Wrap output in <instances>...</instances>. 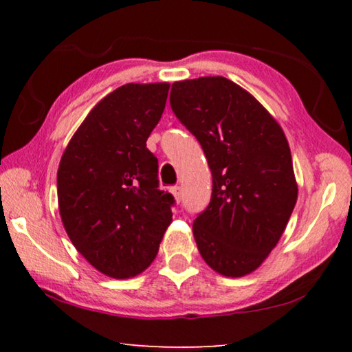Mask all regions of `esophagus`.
Listing matches in <instances>:
<instances>
[{"mask_svg":"<svg viewBox=\"0 0 352 352\" xmlns=\"http://www.w3.org/2000/svg\"><path fill=\"white\" fill-rule=\"evenodd\" d=\"M170 192H172V195H174L177 201H180V197H182V189H180V186H172V188H170Z\"/></svg>","mask_w":352,"mask_h":352,"instance_id":"1","label":"esophagus"}]
</instances>
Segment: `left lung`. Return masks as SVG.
<instances>
[{
  "mask_svg": "<svg viewBox=\"0 0 352 352\" xmlns=\"http://www.w3.org/2000/svg\"><path fill=\"white\" fill-rule=\"evenodd\" d=\"M170 109L204 148L211 201L194 220L208 265L239 278L276 247L298 199L289 142L252 94L222 76L172 83Z\"/></svg>",
  "mask_w": 352,
  "mask_h": 352,
  "instance_id": "1",
  "label": "left lung"
}]
</instances>
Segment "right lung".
Returning <instances> with one entry per match:
<instances>
[{
	"instance_id": "1",
	"label": "right lung",
	"mask_w": 352,
	"mask_h": 352,
	"mask_svg": "<svg viewBox=\"0 0 352 352\" xmlns=\"http://www.w3.org/2000/svg\"><path fill=\"white\" fill-rule=\"evenodd\" d=\"M169 87L116 88L88 113L58 164V210L67 234L110 278L144 272L172 222L175 200L158 189V160L146 147Z\"/></svg>"
}]
</instances>
